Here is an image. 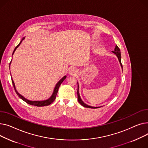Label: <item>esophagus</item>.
<instances>
[{"instance_id": "34e87169", "label": "esophagus", "mask_w": 148, "mask_h": 148, "mask_svg": "<svg viewBox=\"0 0 148 148\" xmlns=\"http://www.w3.org/2000/svg\"><path fill=\"white\" fill-rule=\"evenodd\" d=\"M77 71L74 68H71L69 69V73L70 75H75Z\"/></svg>"}]
</instances>
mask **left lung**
<instances>
[{
  "instance_id": "8db88e82",
  "label": "left lung",
  "mask_w": 148,
  "mask_h": 148,
  "mask_svg": "<svg viewBox=\"0 0 148 148\" xmlns=\"http://www.w3.org/2000/svg\"><path fill=\"white\" fill-rule=\"evenodd\" d=\"M113 53H114L116 57H118V60L119 62V63H120V65L121 66V68H122V70H123V65L122 64H121V51H120V49L119 48H118V47L117 45L115 46V49H114V51H112ZM77 100L78 101H79V103L81 104V105L85 107V108H92V109H95V108H100V107H93V106H89L88 105H86V104H85L81 99V97H80V95H79V84H78L77 83Z\"/></svg>"
}]
</instances>
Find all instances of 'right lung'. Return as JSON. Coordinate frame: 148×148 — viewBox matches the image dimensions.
I'll return each instance as SVG.
<instances>
[{
	"mask_svg": "<svg viewBox=\"0 0 148 148\" xmlns=\"http://www.w3.org/2000/svg\"><path fill=\"white\" fill-rule=\"evenodd\" d=\"M24 38H25L24 37L23 38V39H22L20 41L19 44L15 48V49H14V51H13L12 55H13L14 53H15V50L16 49V48L20 46V45L21 44V43L22 42L23 40L24 39ZM11 61H12V60H11ZM11 62L10 63V64H11ZM66 76H63V77L62 78V79H61L57 82V84L56 85V86H55V88H54V91H53V94H52V95H51V96L49 99H47V100H45L32 101V100H28V99H25V97H24L22 95H21L20 94H19V93L18 92V91H16V88H15V84H14V81H13V79H12V84H13V86H14V89H15V91L16 94L18 95V97H19L21 99H22L23 101H24L25 102H26L27 103L29 104V105L40 107V106H48V105H50V104H51L52 103H53V102L55 100V99H56V98L57 94L58 91V88H59V87H60V85H61V84H62V83L63 82V81L66 79Z\"/></svg>",
	"mask_w": 148,
	"mask_h": 148,
	"instance_id": "add662e5",
	"label": "right lung"
}]
</instances>
